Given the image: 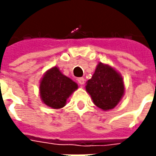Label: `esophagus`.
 Here are the masks:
<instances>
[{"mask_svg":"<svg viewBox=\"0 0 156 156\" xmlns=\"http://www.w3.org/2000/svg\"><path fill=\"white\" fill-rule=\"evenodd\" d=\"M78 82H79V84H80L81 86H83V85L85 84V79H84V78H79V79H78Z\"/></svg>","mask_w":156,"mask_h":156,"instance_id":"esophagus-1","label":"esophagus"}]
</instances>
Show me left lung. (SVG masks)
<instances>
[{
	"instance_id": "1",
	"label": "left lung",
	"mask_w": 156,
	"mask_h": 156,
	"mask_svg": "<svg viewBox=\"0 0 156 156\" xmlns=\"http://www.w3.org/2000/svg\"><path fill=\"white\" fill-rule=\"evenodd\" d=\"M86 91L94 104L103 111L115 108L125 94L122 75L109 64L99 62L92 78L86 82Z\"/></svg>"
}]
</instances>
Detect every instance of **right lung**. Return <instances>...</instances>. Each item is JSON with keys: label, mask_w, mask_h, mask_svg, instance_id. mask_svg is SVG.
Returning <instances> with one entry per match:
<instances>
[{"label": "right lung", "mask_w": 156, "mask_h": 156, "mask_svg": "<svg viewBox=\"0 0 156 156\" xmlns=\"http://www.w3.org/2000/svg\"><path fill=\"white\" fill-rule=\"evenodd\" d=\"M77 88V83L55 66L48 69L40 81V97L46 106L60 109L67 104V100Z\"/></svg>", "instance_id": "add662e5"}]
</instances>
